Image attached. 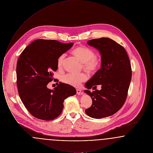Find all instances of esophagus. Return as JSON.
<instances>
[{
	"instance_id": "1",
	"label": "esophagus",
	"mask_w": 153,
	"mask_h": 153,
	"mask_svg": "<svg viewBox=\"0 0 153 153\" xmlns=\"http://www.w3.org/2000/svg\"><path fill=\"white\" fill-rule=\"evenodd\" d=\"M76 92L77 95H80L81 94V90L80 89H76Z\"/></svg>"
}]
</instances>
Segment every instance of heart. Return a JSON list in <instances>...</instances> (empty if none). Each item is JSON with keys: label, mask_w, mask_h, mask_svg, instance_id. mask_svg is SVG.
I'll return each instance as SVG.
<instances>
[{"label": "heart", "mask_w": 153, "mask_h": 153, "mask_svg": "<svg viewBox=\"0 0 153 153\" xmlns=\"http://www.w3.org/2000/svg\"><path fill=\"white\" fill-rule=\"evenodd\" d=\"M72 54L82 63V68L89 74H94L100 69L101 66V59L95 56V53L91 49L84 47L79 46L73 49ZM65 58V54L61 55L57 60L58 68H62ZM87 80V76L84 72L79 74L68 73L64 75L61 80L66 84L79 87L81 82Z\"/></svg>", "instance_id": "b5f03b06"}]
</instances>
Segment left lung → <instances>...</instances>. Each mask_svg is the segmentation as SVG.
Masks as SVG:
<instances>
[{"label":"left lung","mask_w":153,"mask_h":153,"mask_svg":"<svg viewBox=\"0 0 153 153\" xmlns=\"http://www.w3.org/2000/svg\"><path fill=\"white\" fill-rule=\"evenodd\" d=\"M88 44L99 50L102 55L101 68L85 84L84 92L92 100L85 112L89 117L100 119L114 115L126 102L131 80V64L123 47L108 38L94 39ZM101 85L102 89H89Z\"/></svg>","instance_id":"obj_1"}]
</instances>
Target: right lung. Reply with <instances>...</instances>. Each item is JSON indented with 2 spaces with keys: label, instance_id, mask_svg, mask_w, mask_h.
<instances>
[{
  "label": "right lung",
  "instance_id": "right-lung-1",
  "mask_svg": "<svg viewBox=\"0 0 153 153\" xmlns=\"http://www.w3.org/2000/svg\"><path fill=\"white\" fill-rule=\"evenodd\" d=\"M73 43L38 39L27 46L18 59L16 84L20 98L30 113L39 119L51 120L61 114L66 98L76 94L74 88L59 82L51 90L47 87L57 70L59 57ZM58 84V83H57Z\"/></svg>",
  "mask_w": 153,
  "mask_h": 153
}]
</instances>
